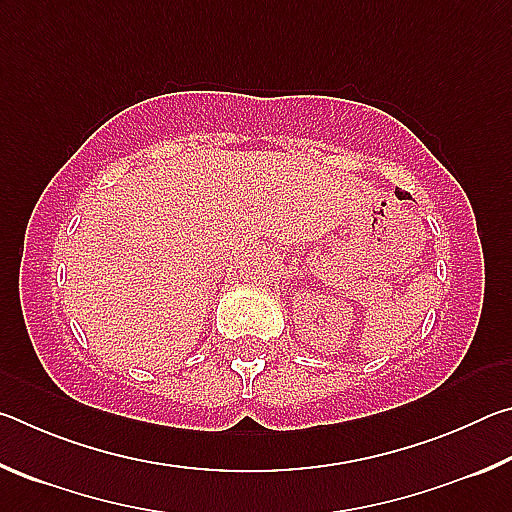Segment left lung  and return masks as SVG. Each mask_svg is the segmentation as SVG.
Returning <instances> with one entry per match:
<instances>
[{
    "label": "left lung",
    "instance_id": "8db88e82",
    "mask_svg": "<svg viewBox=\"0 0 512 512\" xmlns=\"http://www.w3.org/2000/svg\"><path fill=\"white\" fill-rule=\"evenodd\" d=\"M395 194H397V196H400V198H409V196H411V194H406V192H402V189H395Z\"/></svg>",
    "mask_w": 512,
    "mask_h": 512
}]
</instances>
